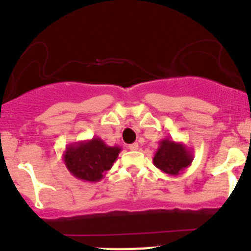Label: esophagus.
I'll list each match as a JSON object with an SVG mask.
<instances>
[{
  "label": "esophagus",
  "mask_w": 251,
  "mask_h": 251,
  "mask_svg": "<svg viewBox=\"0 0 251 251\" xmlns=\"http://www.w3.org/2000/svg\"><path fill=\"white\" fill-rule=\"evenodd\" d=\"M128 149H129V150H138V149H139V144H138V143H133V144H130L129 147H128Z\"/></svg>",
  "instance_id": "1"
}]
</instances>
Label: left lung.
<instances>
[{
	"label": "left lung",
	"instance_id": "8db88e82",
	"mask_svg": "<svg viewBox=\"0 0 251 251\" xmlns=\"http://www.w3.org/2000/svg\"><path fill=\"white\" fill-rule=\"evenodd\" d=\"M192 160V150L188 149L183 143L174 142L165 138L159 142V148L152 157V163L163 173L177 176L191 165Z\"/></svg>",
	"mask_w": 251,
	"mask_h": 251
}]
</instances>
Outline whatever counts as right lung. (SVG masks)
Masks as SVG:
<instances>
[{
    "label": "right lung",
    "mask_w": 251,
    "mask_h": 251,
    "mask_svg": "<svg viewBox=\"0 0 251 251\" xmlns=\"http://www.w3.org/2000/svg\"><path fill=\"white\" fill-rule=\"evenodd\" d=\"M121 147H109L101 138L71 143L63 154L64 164L73 176L87 182H99L121 152Z\"/></svg>",
    "instance_id": "add662e5"
}]
</instances>
